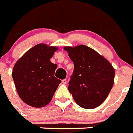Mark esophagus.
<instances>
[{
    "label": "esophagus",
    "instance_id": "34e87169",
    "mask_svg": "<svg viewBox=\"0 0 133 133\" xmlns=\"http://www.w3.org/2000/svg\"><path fill=\"white\" fill-rule=\"evenodd\" d=\"M66 83H67V80L66 79H63V81H62V83H63V84H66Z\"/></svg>",
    "mask_w": 133,
    "mask_h": 133
}]
</instances>
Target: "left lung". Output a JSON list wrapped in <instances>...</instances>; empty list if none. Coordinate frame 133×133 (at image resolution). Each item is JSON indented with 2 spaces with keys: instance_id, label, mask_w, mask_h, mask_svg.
<instances>
[{
  "instance_id": "obj_1",
  "label": "left lung",
  "mask_w": 133,
  "mask_h": 133,
  "mask_svg": "<svg viewBox=\"0 0 133 133\" xmlns=\"http://www.w3.org/2000/svg\"><path fill=\"white\" fill-rule=\"evenodd\" d=\"M74 63L69 90L83 109H92L105 101L114 84L115 70L104 56L85 45L64 46Z\"/></svg>"
}]
</instances>
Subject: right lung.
<instances>
[{"mask_svg":"<svg viewBox=\"0 0 133 133\" xmlns=\"http://www.w3.org/2000/svg\"><path fill=\"white\" fill-rule=\"evenodd\" d=\"M58 49L38 44L15 63L12 72L15 87L20 98L29 106L41 108L49 104L61 83L55 77L57 65L50 60Z\"/></svg>","mask_w":133,"mask_h":133,"instance_id":"1","label":"right lung"}]
</instances>
